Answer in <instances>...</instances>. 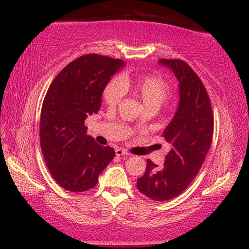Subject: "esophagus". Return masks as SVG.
<instances>
[{
	"mask_svg": "<svg viewBox=\"0 0 249 249\" xmlns=\"http://www.w3.org/2000/svg\"><path fill=\"white\" fill-rule=\"evenodd\" d=\"M115 154H116V156H129V154L127 153V151L126 150H124V149H122V148H117V149H115Z\"/></svg>",
	"mask_w": 249,
	"mask_h": 249,
	"instance_id": "1",
	"label": "esophagus"
}]
</instances>
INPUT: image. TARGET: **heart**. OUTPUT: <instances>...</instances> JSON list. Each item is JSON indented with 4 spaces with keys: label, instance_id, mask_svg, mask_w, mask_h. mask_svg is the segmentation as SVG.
Wrapping results in <instances>:
<instances>
[{
    "label": "heart",
    "instance_id": "1",
    "mask_svg": "<svg viewBox=\"0 0 249 249\" xmlns=\"http://www.w3.org/2000/svg\"><path fill=\"white\" fill-rule=\"evenodd\" d=\"M123 92H128L142 101L144 107L153 105L158 107L167 98L169 86L162 78L147 75L142 78H132L123 74L119 80L109 81L103 91V99L109 107H115L120 102Z\"/></svg>",
    "mask_w": 249,
    "mask_h": 249
}]
</instances>
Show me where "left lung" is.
Listing matches in <instances>:
<instances>
[{
    "mask_svg": "<svg viewBox=\"0 0 249 249\" xmlns=\"http://www.w3.org/2000/svg\"><path fill=\"white\" fill-rule=\"evenodd\" d=\"M158 62L175 74L179 103L162 133L171 147L165 163L158 167L147 160L137 188L149 199L162 202L178 196L197 175L212 142L214 120L208 92L195 71L179 59H159Z\"/></svg>",
    "mask_w": 249,
    "mask_h": 249,
    "instance_id": "1",
    "label": "left lung"
}]
</instances>
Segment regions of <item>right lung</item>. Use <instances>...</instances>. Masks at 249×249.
Listing matches in <instances>:
<instances>
[{
	"mask_svg": "<svg viewBox=\"0 0 249 249\" xmlns=\"http://www.w3.org/2000/svg\"><path fill=\"white\" fill-rule=\"evenodd\" d=\"M124 66L120 59L86 54L66 66L50 84L41 107L40 147L53 178L65 190L93 188L114 158L112 147L87 135L84 121L99 112L105 87Z\"/></svg>",
	"mask_w": 249,
	"mask_h": 249,
	"instance_id": "add662e5",
	"label": "right lung"
}]
</instances>
